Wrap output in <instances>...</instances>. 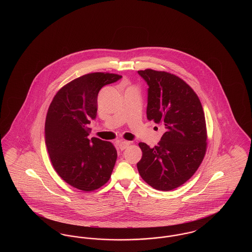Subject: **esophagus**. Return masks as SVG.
<instances>
[{"mask_svg":"<svg viewBox=\"0 0 252 252\" xmlns=\"http://www.w3.org/2000/svg\"><path fill=\"white\" fill-rule=\"evenodd\" d=\"M129 144H130V142H127V141H119L118 142V145H119L121 150H125Z\"/></svg>","mask_w":252,"mask_h":252,"instance_id":"1","label":"esophagus"}]
</instances>
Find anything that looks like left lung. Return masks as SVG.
<instances>
[{"instance_id": "8db88e82", "label": "left lung", "mask_w": 252, "mask_h": 252, "mask_svg": "<svg viewBox=\"0 0 252 252\" xmlns=\"http://www.w3.org/2000/svg\"><path fill=\"white\" fill-rule=\"evenodd\" d=\"M138 73L148 86L147 119L165 132L153 148L139 144L143 157L137 168L151 187L170 191L191 179L203 160L207 147L203 108L192 88L180 77L151 69Z\"/></svg>"}]
</instances>
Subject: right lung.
Wrapping results in <instances>:
<instances>
[{
	"instance_id": "right-lung-1",
	"label": "right lung",
	"mask_w": 252,
	"mask_h": 252,
	"mask_svg": "<svg viewBox=\"0 0 252 252\" xmlns=\"http://www.w3.org/2000/svg\"><path fill=\"white\" fill-rule=\"evenodd\" d=\"M121 75L93 72L78 77L60 89L48 108L45 144L52 164L72 187L91 192L109 180L117 159L111 143L89 139V125L97 115V96L106 85Z\"/></svg>"
}]
</instances>
